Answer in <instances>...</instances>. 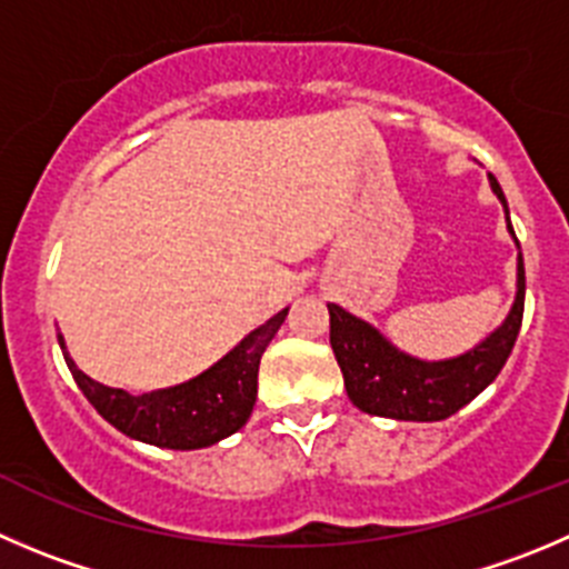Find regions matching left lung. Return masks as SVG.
Listing matches in <instances>:
<instances>
[{"label":"left lung","mask_w":569,"mask_h":569,"mask_svg":"<svg viewBox=\"0 0 569 569\" xmlns=\"http://www.w3.org/2000/svg\"><path fill=\"white\" fill-rule=\"evenodd\" d=\"M491 192L500 198L508 220V203L497 178L489 172ZM511 231V220H508ZM517 242V237H513ZM519 248V242H517ZM329 307V343L343 371L346 393L351 402L371 416L399 421H441L472 402L495 382L517 343L525 310V268L517 257V296L506 321L475 349L450 360H419L399 351L380 329L351 316L343 307Z\"/></svg>","instance_id":"1"}]
</instances>
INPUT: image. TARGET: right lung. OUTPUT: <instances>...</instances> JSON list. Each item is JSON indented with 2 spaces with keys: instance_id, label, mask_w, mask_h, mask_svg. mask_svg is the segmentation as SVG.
Returning a JSON list of instances; mask_svg holds the SVG:
<instances>
[{
  "instance_id": "add662e5",
  "label": "right lung",
  "mask_w": 569,
  "mask_h": 569,
  "mask_svg": "<svg viewBox=\"0 0 569 569\" xmlns=\"http://www.w3.org/2000/svg\"><path fill=\"white\" fill-rule=\"evenodd\" d=\"M284 318H288V307L276 312L262 327L248 332L229 355L220 357L203 375L181 386L159 388L139 397L86 377L69 357L63 335H58V343L78 388L108 425L137 441L164 447V450H200V447H212L229 438L248 421L257 402L259 360Z\"/></svg>"
}]
</instances>
